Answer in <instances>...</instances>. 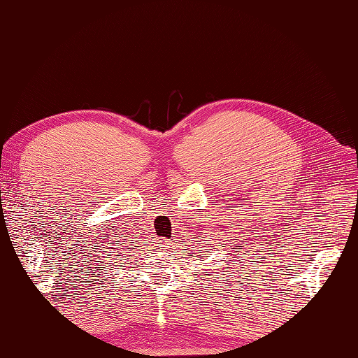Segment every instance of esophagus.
<instances>
[{"mask_svg":"<svg viewBox=\"0 0 358 358\" xmlns=\"http://www.w3.org/2000/svg\"><path fill=\"white\" fill-rule=\"evenodd\" d=\"M161 246L162 248H167L169 246V241L167 240H161Z\"/></svg>","mask_w":358,"mask_h":358,"instance_id":"obj_1","label":"esophagus"}]
</instances>
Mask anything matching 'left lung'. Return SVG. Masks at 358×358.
Segmentation results:
<instances>
[{
	"label": "left lung",
	"instance_id": "left-lung-1",
	"mask_svg": "<svg viewBox=\"0 0 358 358\" xmlns=\"http://www.w3.org/2000/svg\"><path fill=\"white\" fill-rule=\"evenodd\" d=\"M234 250H237V248H234ZM227 257H229V254H227ZM232 262H235V260H232Z\"/></svg>",
	"mask_w": 358,
	"mask_h": 358
}]
</instances>
